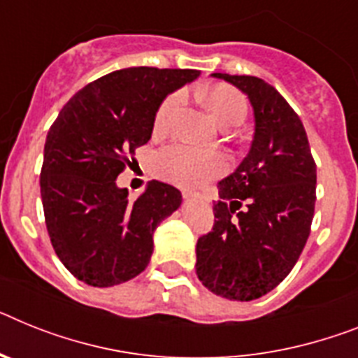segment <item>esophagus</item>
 <instances>
[{
    "instance_id": "34e87169",
    "label": "esophagus",
    "mask_w": 358,
    "mask_h": 358,
    "mask_svg": "<svg viewBox=\"0 0 358 358\" xmlns=\"http://www.w3.org/2000/svg\"><path fill=\"white\" fill-rule=\"evenodd\" d=\"M193 198V193H189V191H184V200H191Z\"/></svg>"
}]
</instances>
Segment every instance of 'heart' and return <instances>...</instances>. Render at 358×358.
Wrapping results in <instances>:
<instances>
[{
    "label": "heart",
    "mask_w": 358,
    "mask_h": 358,
    "mask_svg": "<svg viewBox=\"0 0 358 358\" xmlns=\"http://www.w3.org/2000/svg\"><path fill=\"white\" fill-rule=\"evenodd\" d=\"M206 101L213 118L220 123L222 127H236L244 122L248 103L244 96L233 87L215 85L206 92ZM184 91L173 92L162 101L155 116L156 133H164L169 129L171 122L184 107ZM152 167L160 178L184 185V187H198L224 174L227 169V162L220 152L200 151L184 143H174L162 149L155 156Z\"/></svg>",
    "instance_id": "b5f03b06"
}]
</instances>
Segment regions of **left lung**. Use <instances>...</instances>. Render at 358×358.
<instances>
[{
	"instance_id": "8db88e82",
	"label": "left lung",
	"mask_w": 358,
	"mask_h": 358,
	"mask_svg": "<svg viewBox=\"0 0 358 358\" xmlns=\"http://www.w3.org/2000/svg\"><path fill=\"white\" fill-rule=\"evenodd\" d=\"M215 78L248 94L255 114L251 149L218 184L215 225L196 244V275L215 295L248 302L280 284L308 242L317 165L299 114L257 76Z\"/></svg>"
}]
</instances>
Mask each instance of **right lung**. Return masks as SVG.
<instances>
[{
    "instance_id": "obj_1",
    "label": "right lung",
    "mask_w": 358,
    "mask_h": 358,
    "mask_svg": "<svg viewBox=\"0 0 358 358\" xmlns=\"http://www.w3.org/2000/svg\"><path fill=\"white\" fill-rule=\"evenodd\" d=\"M200 76L194 69L129 67L78 91L50 125L40 174L52 248L78 280L110 287L143 271L152 233L182 193L152 180L136 200L116 185L136 147L151 140L164 98Z\"/></svg>"
}]
</instances>
